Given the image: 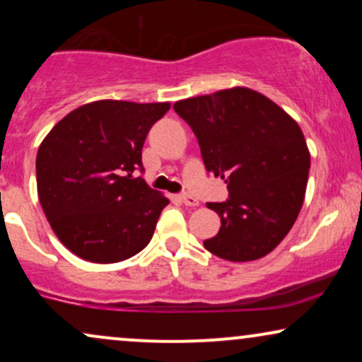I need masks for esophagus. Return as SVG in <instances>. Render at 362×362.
<instances>
[{"label": "esophagus", "instance_id": "34e87169", "mask_svg": "<svg viewBox=\"0 0 362 362\" xmlns=\"http://www.w3.org/2000/svg\"><path fill=\"white\" fill-rule=\"evenodd\" d=\"M180 201L184 202L185 206H189V207H195V206H199V201L195 197H192V195H189V194H182L180 195Z\"/></svg>", "mask_w": 362, "mask_h": 362}]
</instances>
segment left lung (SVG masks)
I'll use <instances>...</instances> for the list:
<instances>
[{"mask_svg":"<svg viewBox=\"0 0 362 362\" xmlns=\"http://www.w3.org/2000/svg\"><path fill=\"white\" fill-rule=\"evenodd\" d=\"M173 109L194 131L207 172L230 192L207 204L221 228L206 250L231 262L267 255L289 233L305 199L310 151L300 126L243 86L185 98Z\"/></svg>","mask_w":362,"mask_h":362,"instance_id":"left-lung-1","label":"left lung"}]
</instances>
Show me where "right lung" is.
Segmentation results:
<instances>
[{
    "instance_id": "1",
    "label": "right lung",
    "mask_w": 362,
    "mask_h": 362,
    "mask_svg": "<svg viewBox=\"0 0 362 362\" xmlns=\"http://www.w3.org/2000/svg\"><path fill=\"white\" fill-rule=\"evenodd\" d=\"M170 103L91 102L51 129L37 153V192L66 248L95 264L126 260L149 243L168 199L148 187L141 151Z\"/></svg>"
}]
</instances>
